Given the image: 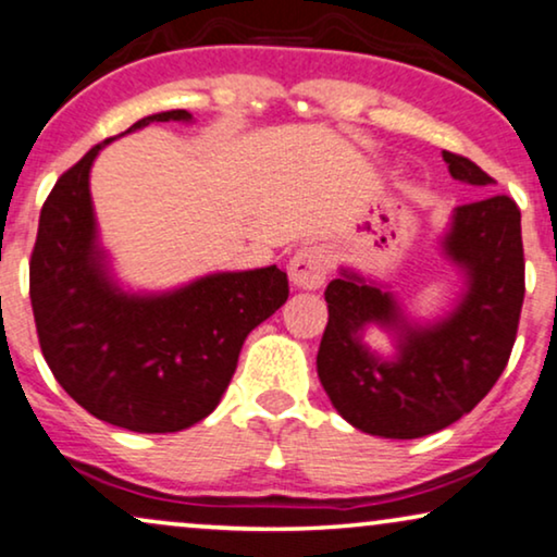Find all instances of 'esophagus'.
Returning <instances> with one entry per match:
<instances>
[{
  "mask_svg": "<svg viewBox=\"0 0 557 557\" xmlns=\"http://www.w3.org/2000/svg\"><path fill=\"white\" fill-rule=\"evenodd\" d=\"M329 249L321 244H302L290 259V283L302 290H315L329 277Z\"/></svg>",
  "mask_w": 557,
  "mask_h": 557,
  "instance_id": "esophagus-1",
  "label": "esophagus"
}]
</instances>
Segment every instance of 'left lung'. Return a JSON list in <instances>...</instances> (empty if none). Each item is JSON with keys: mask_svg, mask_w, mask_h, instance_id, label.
<instances>
[{"mask_svg": "<svg viewBox=\"0 0 557 557\" xmlns=\"http://www.w3.org/2000/svg\"><path fill=\"white\" fill-rule=\"evenodd\" d=\"M461 183L492 185L476 162L443 152ZM522 216L509 196L458 206L443 255L466 277L456 308L420 325L395 295L351 270L325 287L329 325L318 376L341 418L380 438H422L471 412L507 367L524 300ZM367 324L396 333L398 356L382 360L363 344Z\"/></svg>", "mask_w": 557, "mask_h": 557, "instance_id": "8db88e82", "label": "left lung"}]
</instances>
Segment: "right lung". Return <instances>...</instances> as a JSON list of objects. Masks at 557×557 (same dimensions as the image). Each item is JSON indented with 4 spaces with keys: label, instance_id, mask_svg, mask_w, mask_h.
I'll return each instance as SVG.
<instances>
[{
    "label": "right lung",
    "instance_id": "obj_1",
    "mask_svg": "<svg viewBox=\"0 0 557 557\" xmlns=\"http://www.w3.org/2000/svg\"><path fill=\"white\" fill-rule=\"evenodd\" d=\"M185 109L139 119L190 122ZM124 132V135H127ZM103 139L58 177L42 203L29 259V300L58 384L103 422L177 433L216 410L244 338L285 306L277 264L216 272L170 293H124L99 247L88 173Z\"/></svg>",
    "mask_w": 557,
    "mask_h": 557
}]
</instances>
